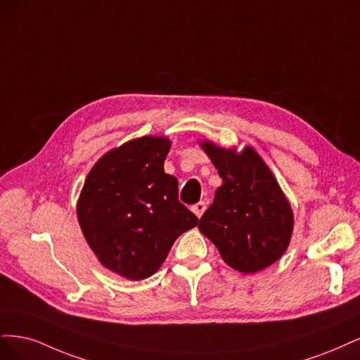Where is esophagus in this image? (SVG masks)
Instances as JSON below:
<instances>
[{
  "label": "esophagus",
  "mask_w": 360,
  "mask_h": 360,
  "mask_svg": "<svg viewBox=\"0 0 360 360\" xmlns=\"http://www.w3.org/2000/svg\"><path fill=\"white\" fill-rule=\"evenodd\" d=\"M191 211L197 215V217H202L203 215V212L206 211V203L205 202H199V203H195V205H193L191 206Z\"/></svg>",
  "instance_id": "obj_1"
}]
</instances>
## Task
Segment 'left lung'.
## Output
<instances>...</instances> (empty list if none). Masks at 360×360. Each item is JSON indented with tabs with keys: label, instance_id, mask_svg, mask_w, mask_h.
<instances>
[{
	"label": "left lung",
	"instance_id": "8db88e82",
	"mask_svg": "<svg viewBox=\"0 0 360 360\" xmlns=\"http://www.w3.org/2000/svg\"><path fill=\"white\" fill-rule=\"evenodd\" d=\"M223 185L202 215L199 230L242 274L268 268L285 252L293 231V211L269 167L251 146L219 148L200 142Z\"/></svg>",
	"mask_w": 360,
	"mask_h": 360
}]
</instances>
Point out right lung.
<instances>
[{
  "instance_id": "obj_1",
  "label": "right lung",
  "mask_w": 360,
  "mask_h": 360,
  "mask_svg": "<svg viewBox=\"0 0 360 360\" xmlns=\"http://www.w3.org/2000/svg\"><path fill=\"white\" fill-rule=\"evenodd\" d=\"M167 137L143 136L104 154L88 173L77 219L89 248L109 271L139 281L154 275L173 242L199 223L165 172Z\"/></svg>"
}]
</instances>
